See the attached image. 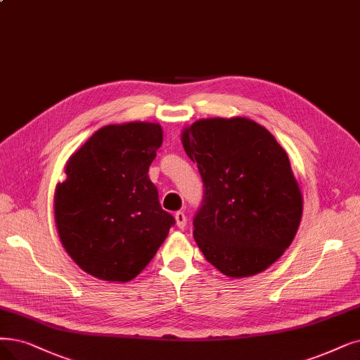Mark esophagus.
<instances>
[{"instance_id": "1", "label": "esophagus", "mask_w": 360, "mask_h": 360, "mask_svg": "<svg viewBox=\"0 0 360 360\" xmlns=\"http://www.w3.org/2000/svg\"><path fill=\"white\" fill-rule=\"evenodd\" d=\"M176 221H177V226H179L180 229H184V227H186V223H188V217H186L184 212L177 211V212H176Z\"/></svg>"}]
</instances>
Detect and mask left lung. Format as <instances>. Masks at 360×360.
Listing matches in <instances>:
<instances>
[{
    "mask_svg": "<svg viewBox=\"0 0 360 360\" xmlns=\"http://www.w3.org/2000/svg\"><path fill=\"white\" fill-rule=\"evenodd\" d=\"M181 141L204 183L193 217L199 250L226 276L263 271L291 245L303 212L288 155L247 118L200 120Z\"/></svg>",
    "mask_w": 360,
    "mask_h": 360,
    "instance_id": "left-lung-1",
    "label": "left lung"
}]
</instances>
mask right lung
Masks as SVG:
<instances>
[{"label":"right lung","mask_w":360,"mask_h":360,"mask_svg":"<svg viewBox=\"0 0 360 360\" xmlns=\"http://www.w3.org/2000/svg\"><path fill=\"white\" fill-rule=\"evenodd\" d=\"M161 145L158 124L106 125L69 158L54 215L65 250L84 271L109 282L134 279L174 226L148 174Z\"/></svg>","instance_id":"1"}]
</instances>
